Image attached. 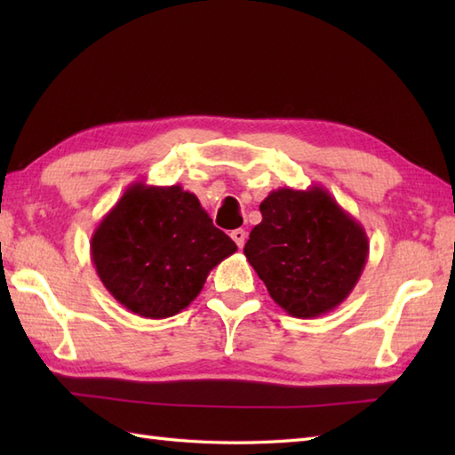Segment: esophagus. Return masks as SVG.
Returning <instances> with one entry per match:
<instances>
[{"label": "esophagus", "mask_w": 455, "mask_h": 455, "mask_svg": "<svg viewBox=\"0 0 455 455\" xmlns=\"http://www.w3.org/2000/svg\"><path fill=\"white\" fill-rule=\"evenodd\" d=\"M230 236H233V240H235L238 248L244 246V243H246V230L244 228H235L233 233H230Z\"/></svg>", "instance_id": "34e87169"}]
</instances>
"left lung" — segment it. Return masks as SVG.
Masks as SVG:
<instances>
[{
	"instance_id": "1",
	"label": "left lung",
	"mask_w": 455,
	"mask_h": 455,
	"mask_svg": "<svg viewBox=\"0 0 455 455\" xmlns=\"http://www.w3.org/2000/svg\"><path fill=\"white\" fill-rule=\"evenodd\" d=\"M259 212L244 256L269 297L297 318L326 315L346 301L370 256L360 222L321 186L279 188Z\"/></svg>"
}]
</instances>
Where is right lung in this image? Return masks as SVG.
<instances>
[{"instance_id": "1", "label": "right lung", "mask_w": 455, "mask_h": 455, "mask_svg": "<svg viewBox=\"0 0 455 455\" xmlns=\"http://www.w3.org/2000/svg\"><path fill=\"white\" fill-rule=\"evenodd\" d=\"M90 248L105 289L144 318L181 313L211 269L236 252L193 193L144 181L124 189L95 227Z\"/></svg>"}]
</instances>
